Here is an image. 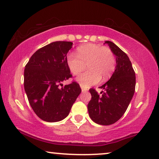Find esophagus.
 I'll return each mask as SVG.
<instances>
[{
  "label": "esophagus",
  "mask_w": 159,
  "mask_h": 159,
  "mask_svg": "<svg viewBox=\"0 0 159 159\" xmlns=\"http://www.w3.org/2000/svg\"><path fill=\"white\" fill-rule=\"evenodd\" d=\"M81 88H82V92H87V91H88V89L84 88L83 87L81 86Z\"/></svg>",
  "instance_id": "34e87169"
}]
</instances>
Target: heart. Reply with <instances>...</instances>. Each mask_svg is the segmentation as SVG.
<instances>
[{
	"instance_id": "1",
	"label": "heart",
	"mask_w": 159,
	"mask_h": 159,
	"mask_svg": "<svg viewBox=\"0 0 159 159\" xmlns=\"http://www.w3.org/2000/svg\"><path fill=\"white\" fill-rule=\"evenodd\" d=\"M66 64L74 75H77L86 68L88 70L77 77V82L83 88L105 82L112 75L116 66V59L109 48L88 43L78 47L77 54L70 53L66 56Z\"/></svg>"
}]
</instances>
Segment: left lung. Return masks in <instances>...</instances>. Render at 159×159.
Segmentation results:
<instances>
[{
    "mask_svg": "<svg viewBox=\"0 0 159 159\" xmlns=\"http://www.w3.org/2000/svg\"><path fill=\"white\" fill-rule=\"evenodd\" d=\"M116 56V67L110 80L100 87L101 95L90 89L91 100L88 105L89 116L96 124L112 125L119 120L133 97L135 90V73L129 57L116 44L105 41Z\"/></svg>",
    "mask_w": 159,
    "mask_h": 159,
    "instance_id": "8db88e82",
    "label": "left lung"
}]
</instances>
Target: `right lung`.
<instances>
[{
	"label": "right lung",
	"instance_id": "1",
	"mask_svg": "<svg viewBox=\"0 0 159 159\" xmlns=\"http://www.w3.org/2000/svg\"><path fill=\"white\" fill-rule=\"evenodd\" d=\"M73 43L56 41L38 50L30 58L24 73V86L34 112L48 122L61 121L81 93L77 82L63 86L71 77L66 54Z\"/></svg>",
	"mask_w": 159,
	"mask_h": 159
}]
</instances>
